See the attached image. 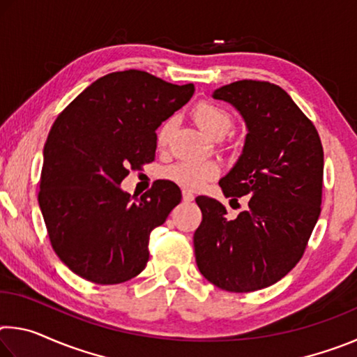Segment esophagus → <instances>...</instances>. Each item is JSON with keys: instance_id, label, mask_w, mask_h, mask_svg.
Wrapping results in <instances>:
<instances>
[{"instance_id": "esophagus-1", "label": "esophagus", "mask_w": 357, "mask_h": 357, "mask_svg": "<svg viewBox=\"0 0 357 357\" xmlns=\"http://www.w3.org/2000/svg\"><path fill=\"white\" fill-rule=\"evenodd\" d=\"M193 193L192 192H189V190H183V200L184 202H187V203H190V202H193Z\"/></svg>"}]
</instances>
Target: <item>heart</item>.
Instances as JSON below:
<instances>
[{"instance_id": "obj_1", "label": "heart", "mask_w": 357, "mask_h": 357, "mask_svg": "<svg viewBox=\"0 0 357 357\" xmlns=\"http://www.w3.org/2000/svg\"><path fill=\"white\" fill-rule=\"evenodd\" d=\"M193 119L204 134L214 138H220L231 129L233 118L225 108L214 102H198L193 107ZM174 130V119H167L159 126L155 134V143L159 148H164L170 142ZM219 174V165L213 160H183L178 164L167 167L162 172V176L172 183L184 187L187 190H198Z\"/></svg>"}]
</instances>
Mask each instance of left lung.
Listing matches in <instances>:
<instances>
[{
  "label": "left lung",
  "mask_w": 357,
  "mask_h": 357,
  "mask_svg": "<svg viewBox=\"0 0 357 357\" xmlns=\"http://www.w3.org/2000/svg\"><path fill=\"white\" fill-rule=\"evenodd\" d=\"M213 98L231 104L245 123L243 154L219 184L231 202L249 195V209L228 219L220 202L197 197L203 214L193 234L197 266L225 291H257L279 282L304 255L321 213V140L277 84L239 80Z\"/></svg>",
  "instance_id": "obj_1"
}]
</instances>
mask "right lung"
<instances>
[{
	"instance_id": "1",
	"label": "right lung",
	"mask_w": 357,
	"mask_h": 357,
	"mask_svg": "<svg viewBox=\"0 0 357 357\" xmlns=\"http://www.w3.org/2000/svg\"><path fill=\"white\" fill-rule=\"evenodd\" d=\"M195 86L143 70L113 72L59 113L44 146L39 206L59 259L99 285L134 279L149 259V234L181 202L157 181L143 195L121 189L128 168L154 160L155 130L190 100Z\"/></svg>"
}]
</instances>
